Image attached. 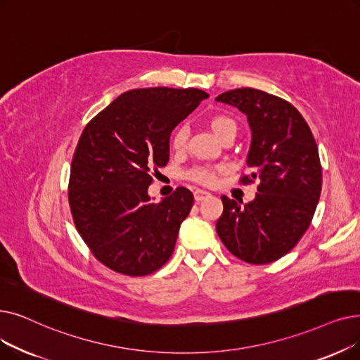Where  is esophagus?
Here are the masks:
<instances>
[{"label": "esophagus", "mask_w": 360, "mask_h": 360, "mask_svg": "<svg viewBox=\"0 0 360 360\" xmlns=\"http://www.w3.org/2000/svg\"><path fill=\"white\" fill-rule=\"evenodd\" d=\"M207 197H210V193H209V191H205V190H195V191H194V198H195V201H201V200H205V198H207Z\"/></svg>", "instance_id": "1"}]
</instances>
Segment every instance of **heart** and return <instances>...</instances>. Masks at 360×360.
Wrapping results in <instances>:
<instances>
[{
	"instance_id": "b5f03b06",
	"label": "heart",
	"mask_w": 360,
	"mask_h": 360,
	"mask_svg": "<svg viewBox=\"0 0 360 360\" xmlns=\"http://www.w3.org/2000/svg\"><path fill=\"white\" fill-rule=\"evenodd\" d=\"M209 124H210L212 131L219 138H221L222 135H225L229 131L237 129L236 122H233L229 116L221 115V113L213 115L209 119ZM185 143H186V128L179 127V128L175 129L174 134H172V139H170L172 148L179 151L185 147ZM188 178L198 182V184H202V185H210V184L214 182L216 172H214V167H212V166H195L188 172Z\"/></svg>"
}]
</instances>
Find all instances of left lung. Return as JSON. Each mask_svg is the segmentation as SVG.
I'll use <instances>...</instances> for the list:
<instances>
[{
  "label": "left lung",
  "mask_w": 360,
  "mask_h": 360,
  "mask_svg": "<svg viewBox=\"0 0 360 360\" xmlns=\"http://www.w3.org/2000/svg\"><path fill=\"white\" fill-rule=\"evenodd\" d=\"M237 107L252 129L247 166L259 181L253 201L243 207L222 195L224 213L216 231L229 252L252 264L285 256L300 241L315 214L322 188L318 146L309 124L288 101L255 88H237L216 97Z\"/></svg>",
  "instance_id": "1"
}]
</instances>
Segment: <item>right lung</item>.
<instances>
[{"instance_id": "1", "label": "right lung", "mask_w": 360, "mask_h": 360, "mask_svg": "<svg viewBox=\"0 0 360 360\" xmlns=\"http://www.w3.org/2000/svg\"><path fill=\"white\" fill-rule=\"evenodd\" d=\"M207 97L197 88L131 89L85 127L72 160L69 205L91 253L112 271L144 276L174 253L194 195L179 186L155 205L151 172L167 165L170 132Z\"/></svg>"}]
</instances>
